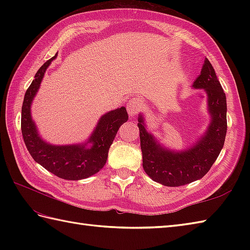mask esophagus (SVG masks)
I'll list each match as a JSON object with an SVG mask.
<instances>
[{"label": "esophagus", "instance_id": "esophagus-1", "mask_svg": "<svg viewBox=\"0 0 250 250\" xmlns=\"http://www.w3.org/2000/svg\"><path fill=\"white\" fill-rule=\"evenodd\" d=\"M144 107L143 101L140 98H133L129 101L128 104V113L131 117H134L140 113V110Z\"/></svg>", "mask_w": 250, "mask_h": 250}]
</instances>
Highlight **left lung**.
<instances>
[{"mask_svg": "<svg viewBox=\"0 0 250 250\" xmlns=\"http://www.w3.org/2000/svg\"><path fill=\"white\" fill-rule=\"evenodd\" d=\"M203 88L208 97L211 122L205 135L190 149L173 152L162 149L148 133L142 116L139 118L143 167L155 182L168 187H178L202 178L209 171L224 147L227 134V100L210 62L205 59L201 74L193 83Z\"/></svg>", "mask_w": 250, "mask_h": 250, "instance_id": "1", "label": "left lung"}]
</instances>
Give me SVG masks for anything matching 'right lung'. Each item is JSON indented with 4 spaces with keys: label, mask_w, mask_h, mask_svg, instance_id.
<instances>
[{
    "label": "right lung",
    "mask_w": 250,
    "mask_h": 250,
    "mask_svg": "<svg viewBox=\"0 0 250 250\" xmlns=\"http://www.w3.org/2000/svg\"><path fill=\"white\" fill-rule=\"evenodd\" d=\"M52 57L36 72L33 82L26 89L22 108H21V132L24 144L34 160L56 176L67 180L88 178L102 168L108 157V149L122 124L129 116L125 107H120L101 117L99 124L90 137L92 146L84 145L54 146L47 144L37 134L36 126L31 119L30 107L32 100L40 88L46 68L49 66Z\"/></svg>",
    "instance_id": "add662e5"
}]
</instances>
